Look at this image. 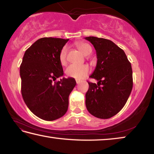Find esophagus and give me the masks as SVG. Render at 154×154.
Wrapping results in <instances>:
<instances>
[{
  "label": "esophagus",
  "mask_w": 154,
  "mask_h": 154,
  "mask_svg": "<svg viewBox=\"0 0 154 154\" xmlns=\"http://www.w3.org/2000/svg\"><path fill=\"white\" fill-rule=\"evenodd\" d=\"M75 81H76V83H77V84H78V83H79L81 82V81H80L79 79H75Z\"/></svg>",
  "instance_id": "esophagus-1"
}]
</instances>
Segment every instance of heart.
I'll list each match as a JSON object with an SVG mask.
<instances>
[{
	"mask_svg": "<svg viewBox=\"0 0 154 154\" xmlns=\"http://www.w3.org/2000/svg\"><path fill=\"white\" fill-rule=\"evenodd\" d=\"M77 47L85 56L90 55L91 52H92V48H91L89 44L86 43H80L78 44ZM67 49V47L64 46L61 49L59 54V60L60 62V63L63 65L66 63ZM90 67L86 64H71L65 70V72H66L67 76L77 79H82L85 78L90 73Z\"/></svg>",
	"mask_w": 154,
	"mask_h": 154,
	"instance_id": "obj_1",
	"label": "heart"
}]
</instances>
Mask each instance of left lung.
Returning a JSON list of instances; mask_svg holds the SVG:
<instances>
[{
    "label": "left lung",
    "mask_w": 154,
    "mask_h": 154,
    "mask_svg": "<svg viewBox=\"0 0 154 154\" xmlns=\"http://www.w3.org/2000/svg\"><path fill=\"white\" fill-rule=\"evenodd\" d=\"M85 38L96 49L97 64L90 77L98 81L97 84L88 82L85 105L96 118H110L122 110L131 93V64L123 49L113 41L95 36Z\"/></svg>",
    "instance_id": "obj_1"
}]
</instances>
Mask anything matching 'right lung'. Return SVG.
<instances>
[{"label":"right lung","instance_id":"add662e5","mask_svg":"<svg viewBox=\"0 0 154 154\" xmlns=\"http://www.w3.org/2000/svg\"><path fill=\"white\" fill-rule=\"evenodd\" d=\"M69 39L44 37L35 41L26 51L20 65L21 92L31 112L44 120L53 121L66 113L69 96L76 82L64 75L59 54Z\"/></svg>","mask_w":154,"mask_h":154}]
</instances>
